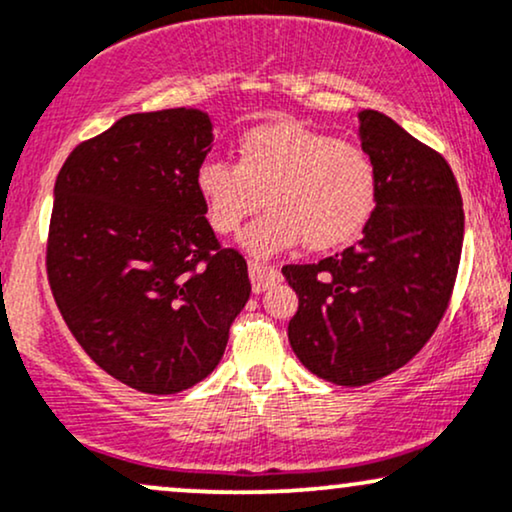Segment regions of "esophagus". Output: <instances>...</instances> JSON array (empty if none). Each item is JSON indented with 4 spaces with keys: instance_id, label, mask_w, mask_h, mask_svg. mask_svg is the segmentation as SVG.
<instances>
[{
    "instance_id": "obj_1",
    "label": "esophagus",
    "mask_w": 512,
    "mask_h": 512,
    "mask_svg": "<svg viewBox=\"0 0 512 512\" xmlns=\"http://www.w3.org/2000/svg\"><path fill=\"white\" fill-rule=\"evenodd\" d=\"M279 281H281L279 269L267 267V264H257V262L250 264V283H252V291L255 293L269 291V288L276 286Z\"/></svg>"
}]
</instances>
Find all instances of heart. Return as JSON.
I'll use <instances>...</instances> for the list:
<instances>
[{
  "label": "heart",
  "instance_id": "b5f03b06",
  "mask_svg": "<svg viewBox=\"0 0 512 512\" xmlns=\"http://www.w3.org/2000/svg\"><path fill=\"white\" fill-rule=\"evenodd\" d=\"M197 190L214 231L236 233L267 205L272 212L243 233L252 257L307 243L334 250L365 231L379 197V171L365 147L300 123L252 128L238 147V164L207 159Z\"/></svg>",
  "mask_w": 512,
  "mask_h": 512
}]
</instances>
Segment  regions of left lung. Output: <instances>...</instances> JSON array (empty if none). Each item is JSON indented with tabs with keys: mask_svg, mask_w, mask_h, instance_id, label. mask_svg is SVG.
Returning a JSON list of instances; mask_svg holds the SVG:
<instances>
[{
	"mask_svg": "<svg viewBox=\"0 0 512 512\" xmlns=\"http://www.w3.org/2000/svg\"><path fill=\"white\" fill-rule=\"evenodd\" d=\"M357 119L379 171L372 219L341 255L281 269L298 293L293 353L338 386L372 384L420 353L451 300L465 233L446 159L386 114L365 109Z\"/></svg>",
	"mask_w": 512,
	"mask_h": 512,
	"instance_id": "8db88e82",
	"label": "left lung"
}]
</instances>
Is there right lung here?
<instances>
[{"instance_id":"right-lung-1","label":"right lung","mask_w":512,"mask_h":512,"mask_svg":"<svg viewBox=\"0 0 512 512\" xmlns=\"http://www.w3.org/2000/svg\"><path fill=\"white\" fill-rule=\"evenodd\" d=\"M200 109L128 114L71 152L54 183L47 279L71 334L135 391H186L214 372L250 298L197 190L212 150Z\"/></svg>"}]
</instances>
